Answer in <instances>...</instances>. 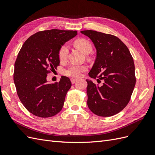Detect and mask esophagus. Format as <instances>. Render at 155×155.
Wrapping results in <instances>:
<instances>
[{
    "label": "esophagus",
    "instance_id": "esophagus-1",
    "mask_svg": "<svg viewBox=\"0 0 155 155\" xmlns=\"http://www.w3.org/2000/svg\"><path fill=\"white\" fill-rule=\"evenodd\" d=\"M70 80H71V83H72V84H74V83H76V81H77V79H70Z\"/></svg>",
    "mask_w": 155,
    "mask_h": 155
}]
</instances>
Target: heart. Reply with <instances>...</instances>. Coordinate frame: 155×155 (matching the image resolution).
Returning <instances> with one entry per match:
<instances>
[{"label": "heart", "instance_id": "1", "mask_svg": "<svg viewBox=\"0 0 155 155\" xmlns=\"http://www.w3.org/2000/svg\"><path fill=\"white\" fill-rule=\"evenodd\" d=\"M74 44L85 54L90 53L92 50L91 43L86 39H78L75 41ZM68 46L67 44H64L62 45V46H61L59 51V59L61 61L66 59L68 54ZM87 69V68L84 65L72 64L65 70V74L71 78H79L81 76L83 72L86 71Z\"/></svg>", "mask_w": 155, "mask_h": 155}]
</instances>
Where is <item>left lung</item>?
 Here are the masks:
<instances>
[{
	"instance_id": "left-lung-1",
	"label": "left lung",
	"mask_w": 155,
	"mask_h": 155,
	"mask_svg": "<svg viewBox=\"0 0 155 155\" xmlns=\"http://www.w3.org/2000/svg\"><path fill=\"white\" fill-rule=\"evenodd\" d=\"M81 33L88 37L96 49V58L88 76L99 86L87 79V105L99 116L118 114L128 104L136 83L133 58L118 37L94 30Z\"/></svg>"
}]
</instances>
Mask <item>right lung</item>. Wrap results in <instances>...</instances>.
Segmentation results:
<instances>
[{
    "label": "right lung",
    "instance_id": "right-lung-1",
    "mask_svg": "<svg viewBox=\"0 0 155 155\" xmlns=\"http://www.w3.org/2000/svg\"><path fill=\"white\" fill-rule=\"evenodd\" d=\"M77 31L52 29L30 36L18 54L13 80L22 104L31 114L41 118L55 116L61 110L70 79L61 76L59 83H48L47 74L59 65V51Z\"/></svg>",
    "mask_w": 155,
    "mask_h": 155
}]
</instances>
